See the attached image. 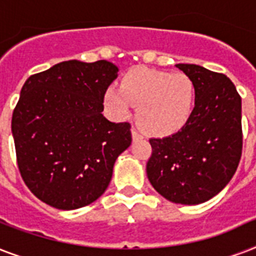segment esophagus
<instances>
[{"label":"esophagus","instance_id":"obj_1","mask_svg":"<svg viewBox=\"0 0 256 256\" xmlns=\"http://www.w3.org/2000/svg\"><path fill=\"white\" fill-rule=\"evenodd\" d=\"M132 140H142V138H144V136H140V132H136V128H132Z\"/></svg>","mask_w":256,"mask_h":256}]
</instances>
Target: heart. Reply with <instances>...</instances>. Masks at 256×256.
<instances>
[{"instance_id":"b5f03b06","label":"heart","mask_w":256,"mask_h":256,"mask_svg":"<svg viewBox=\"0 0 256 256\" xmlns=\"http://www.w3.org/2000/svg\"><path fill=\"white\" fill-rule=\"evenodd\" d=\"M196 100L194 81L184 73L136 68L126 73L120 88L110 86L104 92V104L116 116L126 118L132 106L136 120L144 132L168 136L190 120Z\"/></svg>"}]
</instances>
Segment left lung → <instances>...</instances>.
Returning <instances> with one entry per match:
<instances>
[{"label":"left lung","instance_id":"obj_1","mask_svg":"<svg viewBox=\"0 0 256 256\" xmlns=\"http://www.w3.org/2000/svg\"><path fill=\"white\" fill-rule=\"evenodd\" d=\"M194 81L196 100L190 120L178 132L152 138L148 178L164 198L199 204L230 182L242 156V100L222 73L178 64Z\"/></svg>","mask_w":256,"mask_h":256}]
</instances>
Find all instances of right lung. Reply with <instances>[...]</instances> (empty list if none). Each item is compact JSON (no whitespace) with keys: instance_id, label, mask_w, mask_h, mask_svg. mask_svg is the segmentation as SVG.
<instances>
[{"instance_id":"add662e5","label":"right lung","mask_w":256,"mask_h":256,"mask_svg":"<svg viewBox=\"0 0 256 256\" xmlns=\"http://www.w3.org/2000/svg\"><path fill=\"white\" fill-rule=\"evenodd\" d=\"M116 73L104 60H72L30 76L22 86L12 118L18 168L46 204L76 210L108 188L116 160L132 144L130 124L102 114Z\"/></svg>"}]
</instances>
